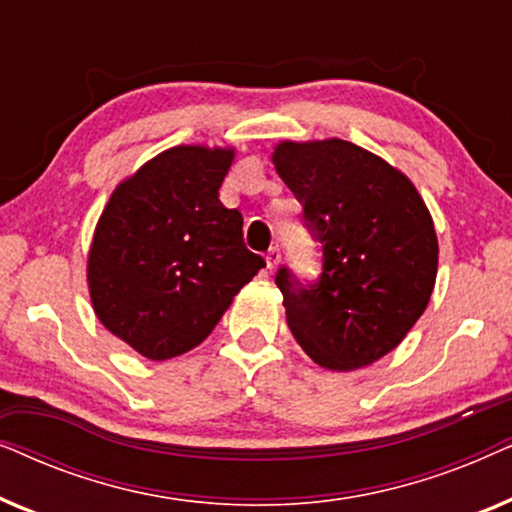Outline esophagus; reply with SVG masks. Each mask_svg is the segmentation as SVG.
<instances>
[{
  "instance_id": "esophagus-1",
  "label": "esophagus",
  "mask_w": 512,
  "mask_h": 512,
  "mask_svg": "<svg viewBox=\"0 0 512 512\" xmlns=\"http://www.w3.org/2000/svg\"><path fill=\"white\" fill-rule=\"evenodd\" d=\"M279 261H282V251H279L277 247H272L268 254H265V263H268V270H275Z\"/></svg>"
}]
</instances>
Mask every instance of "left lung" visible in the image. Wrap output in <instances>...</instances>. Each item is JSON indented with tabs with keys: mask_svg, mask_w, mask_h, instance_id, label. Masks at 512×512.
I'll use <instances>...</instances> for the list:
<instances>
[{
	"mask_svg": "<svg viewBox=\"0 0 512 512\" xmlns=\"http://www.w3.org/2000/svg\"><path fill=\"white\" fill-rule=\"evenodd\" d=\"M272 163L324 249L317 284L279 268L286 324L321 368L370 366L429 305L438 272L429 209L401 170L345 139L279 142Z\"/></svg>",
	"mask_w": 512,
	"mask_h": 512,
	"instance_id": "left-lung-1",
	"label": "left lung"
}]
</instances>
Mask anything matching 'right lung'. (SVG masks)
I'll return each mask as SVG.
<instances>
[{
	"label": "right lung",
	"instance_id": "obj_1",
	"mask_svg": "<svg viewBox=\"0 0 512 512\" xmlns=\"http://www.w3.org/2000/svg\"><path fill=\"white\" fill-rule=\"evenodd\" d=\"M235 149L172 146L111 193L88 251L97 319L151 361L198 347L265 261L219 188Z\"/></svg>",
	"mask_w": 512,
	"mask_h": 512
}]
</instances>
